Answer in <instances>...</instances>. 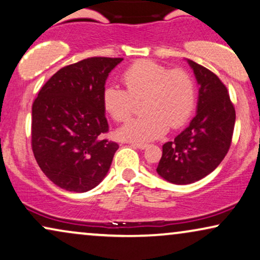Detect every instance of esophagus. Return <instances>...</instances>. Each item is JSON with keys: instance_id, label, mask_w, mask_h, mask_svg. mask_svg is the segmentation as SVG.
<instances>
[{"instance_id": "34e87169", "label": "esophagus", "mask_w": 260, "mask_h": 260, "mask_svg": "<svg viewBox=\"0 0 260 260\" xmlns=\"http://www.w3.org/2000/svg\"><path fill=\"white\" fill-rule=\"evenodd\" d=\"M133 146L138 148V149H146V148H148L149 144H147V143H133Z\"/></svg>"}]
</instances>
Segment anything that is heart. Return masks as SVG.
I'll list each match as a JSON object with an SVG mask.
<instances>
[{"label":"heart","mask_w":260,"mask_h":260,"mask_svg":"<svg viewBox=\"0 0 260 260\" xmlns=\"http://www.w3.org/2000/svg\"><path fill=\"white\" fill-rule=\"evenodd\" d=\"M126 89L109 85L103 90V106L116 122L133 116L136 101L143 98L144 116L130 120L118 136L133 142L151 141L171 129L185 125L196 106V85L184 69L170 70L150 59L135 62L123 73Z\"/></svg>","instance_id":"heart-1"}]
</instances>
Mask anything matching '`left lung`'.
<instances>
[{"label":"left lung","instance_id":"8db88e82","mask_svg":"<svg viewBox=\"0 0 260 260\" xmlns=\"http://www.w3.org/2000/svg\"><path fill=\"white\" fill-rule=\"evenodd\" d=\"M200 85L197 113L174 141L162 146L156 172L172 184L201 180L216 168L231 148L235 109L216 74L187 59Z\"/></svg>","mask_w":260,"mask_h":260}]
</instances>
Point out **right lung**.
Wrapping results in <instances>:
<instances>
[{
    "label": "right lung",
    "instance_id": "add662e5",
    "mask_svg": "<svg viewBox=\"0 0 260 260\" xmlns=\"http://www.w3.org/2000/svg\"><path fill=\"white\" fill-rule=\"evenodd\" d=\"M123 58L90 57L50 77L32 105V150L60 188L86 192L105 178L118 143L109 141L103 90Z\"/></svg>",
    "mask_w": 260,
    "mask_h": 260
}]
</instances>
